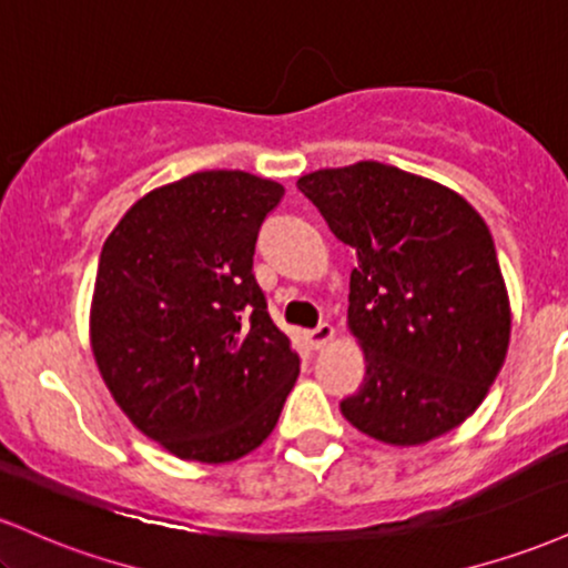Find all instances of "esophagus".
<instances>
[{"instance_id":"obj_1","label":"esophagus","mask_w":568,"mask_h":568,"mask_svg":"<svg viewBox=\"0 0 568 568\" xmlns=\"http://www.w3.org/2000/svg\"><path fill=\"white\" fill-rule=\"evenodd\" d=\"M334 334H336L334 325L321 323L315 331H310V336H306V342H310L312 349H325L331 342H334Z\"/></svg>"}]
</instances>
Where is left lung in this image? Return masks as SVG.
<instances>
[{
  "instance_id": "1",
  "label": "left lung",
  "mask_w": 568,
  "mask_h": 568,
  "mask_svg": "<svg viewBox=\"0 0 568 568\" xmlns=\"http://www.w3.org/2000/svg\"><path fill=\"white\" fill-rule=\"evenodd\" d=\"M296 186L357 253L347 323L366 379L342 400L344 419L389 446L459 427L510 344V298L486 221L438 181L371 160L306 173Z\"/></svg>"
}]
</instances>
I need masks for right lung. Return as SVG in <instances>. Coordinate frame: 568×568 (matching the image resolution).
<instances>
[{
	"label": "right lung",
	"instance_id": "right-lung-1",
	"mask_svg": "<svg viewBox=\"0 0 568 568\" xmlns=\"http://www.w3.org/2000/svg\"><path fill=\"white\" fill-rule=\"evenodd\" d=\"M285 189L202 171L122 216L98 262L90 344L116 406L179 459L221 465L266 440L298 376L253 277Z\"/></svg>",
	"mask_w": 568,
	"mask_h": 568
}]
</instances>
